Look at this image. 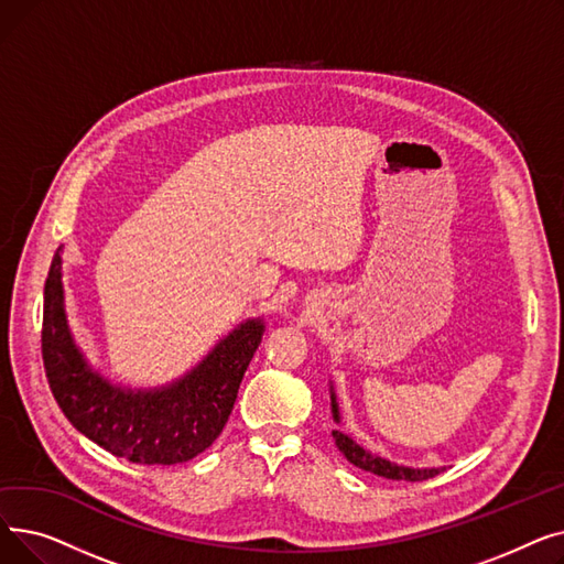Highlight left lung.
Returning <instances> with one entry per match:
<instances>
[{
  "instance_id": "1",
  "label": "left lung",
  "mask_w": 564,
  "mask_h": 564,
  "mask_svg": "<svg viewBox=\"0 0 564 564\" xmlns=\"http://www.w3.org/2000/svg\"><path fill=\"white\" fill-rule=\"evenodd\" d=\"M332 413H334V421L340 423V411H338V402H336V393L332 389ZM334 441L338 451L347 457L349 464L359 466L368 473H375V476H381L387 480H406V482H421V480H427V478H434L436 473H441V468H409V466H398L389 459H383L379 455H372L368 453L366 448H361L357 441H354L351 436L334 430Z\"/></svg>"
}]
</instances>
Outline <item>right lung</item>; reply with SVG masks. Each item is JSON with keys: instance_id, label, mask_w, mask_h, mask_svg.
I'll use <instances>...</instances> for the list:
<instances>
[{"instance_id": "obj_1", "label": "right lung", "mask_w": 564, "mask_h": 564, "mask_svg": "<svg viewBox=\"0 0 564 564\" xmlns=\"http://www.w3.org/2000/svg\"><path fill=\"white\" fill-rule=\"evenodd\" d=\"M262 332V319L242 322L169 387H113L88 366L73 340L64 308L62 249L52 258L43 302V364L52 395L75 430L132 464H183L213 446L228 423Z\"/></svg>"}]
</instances>
